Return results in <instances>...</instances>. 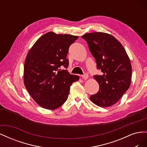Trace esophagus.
Returning <instances> with one entry per match:
<instances>
[{
	"label": "esophagus",
	"instance_id": "esophagus-1",
	"mask_svg": "<svg viewBox=\"0 0 147 147\" xmlns=\"http://www.w3.org/2000/svg\"><path fill=\"white\" fill-rule=\"evenodd\" d=\"M82 78L84 79V80H87L88 78V74H84L83 75H82Z\"/></svg>",
	"mask_w": 147,
	"mask_h": 147
}]
</instances>
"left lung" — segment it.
Here are the masks:
<instances>
[{"mask_svg":"<svg viewBox=\"0 0 147 147\" xmlns=\"http://www.w3.org/2000/svg\"><path fill=\"white\" fill-rule=\"evenodd\" d=\"M82 37L96 59L102 75H94L99 90L90 96L94 104L108 107L116 104L130 86L132 66L126 50L113 35L104 32L87 33Z\"/></svg>","mask_w":147,"mask_h":147,"instance_id":"left-lung-1","label":"left lung"}]
</instances>
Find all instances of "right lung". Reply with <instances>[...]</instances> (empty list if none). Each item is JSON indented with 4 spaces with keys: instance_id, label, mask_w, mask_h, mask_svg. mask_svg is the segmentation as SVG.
<instances>
[{
    "instance_id": "right-lung-1",
    "label": "right lung",
    "mask_w": 147,
    "mask_h": 147,
    "mask_svg": "<svg viewBox=\"0 0 147 147\" xmlns=\"http://www.w3.org/2000/svg\"><path fill=\"white\" fill-rule=\"evenodd\" d=\"M78 38L49 32L30 49L24 66V83L30 96L42 107L54 110L64 104L70 87L79 80L66 69L69 48Z\"/></svg>"
}]
</instances>
